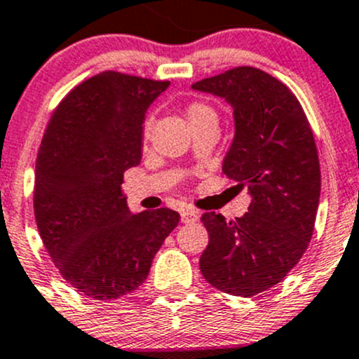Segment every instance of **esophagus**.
<instances>
[{
  "instance_id": "esophagus-1",
  "label": "esophagus",
  "mask_w": 359,
  "mask_h": 359,
  "mask_svg": "<svg viewBox=\"0 0 359 359\" xmlns=\"http://www.w3.org/2000/svg\"><path fill=\"white\" fill-rule=\"evenodd\" d=\"M180 220H182V224H194V222L199 220L198 211L189 210V208L182 210L180 211Z\"/></svg>"
}]
</instances>
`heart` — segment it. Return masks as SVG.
I'll return each instance as SVG.
<instances>
[{"label": "heart", "instance_id": "b5f03b06", "mask_svg": "<svg viewBox=\"0 0 359 359\" xmlns=\"http://www.w3.org/2000/svg\"><path fill=\"white\" fill-rule=\"evenodd\" d=\"M187 118H189L191 126H198V123H205V122L218 123L217 111H215L210 104L201 103V101H192L189 107H187ZM149 130H151V120L148 118L144 122V127H142V137L148 139Z\"/></svg>", "mask_w": 359, "mask_h": 359}]
</instances>
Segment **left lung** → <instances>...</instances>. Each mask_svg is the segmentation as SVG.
Instances as JSON below:
<instances>
[{
	"instance_id": "left-lung-1",
	"label": "left lung",
	"mask_w": 359,
	"mask_h": 359,
	"mask_svg": "<svg viewBox=\"0 0 359 359\" xmlns=\"http://www.w3.org/2000/svg\"><path fill=\"white\" fill-rule=\"evenodd\" d=\"M192 89L232 107L236 130L222 172L251 196L236 220L203 215L210 241L199 269L218 290L255 296L277 285L311 241L322 186L315 137L297 97L263 70L237 67Z\"/></svg>"
}]
</instances>
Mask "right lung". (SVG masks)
<instances>
[{"label":"right lung","mask_w":359,"mask_h":359,"mask_svg":"<svg viewBox=\"0 0 359 359\" xmlns=\"http://www.w3.org/2000/svg\"><path fill=\"white\" fill-rule=\"evenodd\" d=\"M168 86L120 72L94 75L67 94L41 141L37 229L63 278L93 299L137 289L180 220L168 208L132 213L122 191L123 172L141 163L146 111Z\"/></svg>","instance_id":"1"}]
</instances>
